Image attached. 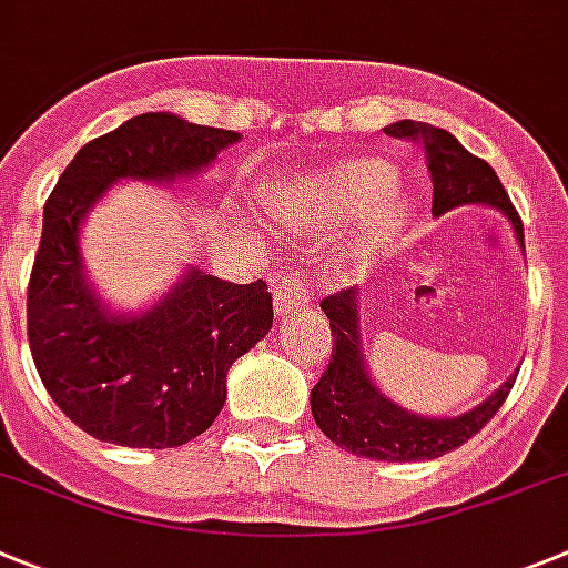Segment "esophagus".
I'll return each instance as SVG.
<instances>
[{
	"label": "esophagus",
	"instance_id": "1",
	"mask_svg": "<svg viewBox=\"0 0 568 568\" xmlns=\"http://www.w3.org/2000/svg\"><path fill=\"white\" fill-rule=\"evenodd\" d=\"M310 295H312L310 281H304L298 273H293V270L281 273L273 284V301L278 315L295 310V306H306L310 304Z\"/></svg>",
	"mask_w": 568,
	"mask_h": 568
}]
</instances>
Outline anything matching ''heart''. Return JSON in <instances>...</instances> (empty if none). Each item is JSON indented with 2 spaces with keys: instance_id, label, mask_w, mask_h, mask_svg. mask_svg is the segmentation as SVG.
Returning a JSON list of instances; mask_svg holds the SVG:
<instances>
[{
  "instance_id": "1",
  "label": "heart",
  "mask_w": 568,
  "mask_h": 568,
  "mask_svg": "<svg viewBox=\"0 0 568 568\" xmlns=\"http://www.w3.org/2000/svg\"><path fill=\"white\" fill-rule=\"evenodd\" d=\"M394 185L397 174L383 160H348L315 176L304 189L287 191L275 202V213L301 231L321 233L341 222L366 216H372L379 231H386L399 213L397 202L392 200Z\"/></svg>"
}]
</instances>
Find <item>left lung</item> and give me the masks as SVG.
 I'll list each match as a JSON object with an SVG mask.
<instances>
[{"instance_id": "obj_1", "label": "left lung", "mask_w": 568, "mask_h": 568, "mask_svg": "<svg viewBox=\"0 0 568 568\" xmlns=\"http://www.w3.org/2000/svg\"><path fill=\"white\" fill-rule=\"evenodd\" d=\"M386 134L416 143L425 152V165L434 185L430 211L436 216L467 202H485L507 213L515 236L524 244L521 216L509 202V194L490 163L470 154L454 134L430 123L399 121L388 126ZM321 310L329 318L332 357L312 388L310 405L318 428L335 445L346 447L348 454L379 462L439 459L485 428L513 392L515 374L487 403L454 419H425V416L408 414L383 397L368 379L361 357L355 290L326 295L321 301Z\"/></svg>"}]
</instances>
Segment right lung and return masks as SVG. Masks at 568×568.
<instances>
[{
  "label": "right lung",
  "instance_id": "obj_1",
  "mask_svg": "<svg viewBox=\"0 0 568 568\" xmlns=\"http://www.w3.org/2000/svg\"><path fill=\"white\" fill-rule=\"evenodd\" d=\"M239 134L145 112L90 140L44 202L28 284V341L53 403L81 430L121 447H176L213 425L227 368L273 326V295L191 270L140 318H114L87 287L78 225L121 176L174 180L205 169Z\"/></svg>",
  "mask_w": 568,
  "mask_h": 568
}]
</instances>
